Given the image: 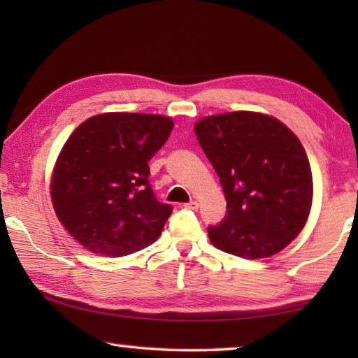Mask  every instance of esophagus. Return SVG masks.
<instances>
[{"instance_id":"obj_1","label":"esophagus","mask_w":358,"mask_h":358,"mask_svg":"<svg viewBox=\"0 0 358 358\" xmlns=\"http://www.w3.org/2000/svg\"><path fill=\"white\" fill-rule=\"evenodd\" d=\"M185 207L189 208V210H197V208H199V203H197L196 201H191V202L185 203Z\"/></svg>"}]
</instances>
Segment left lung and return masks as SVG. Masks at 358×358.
<instances>
[{
  "label": "left lung",
  "instance_id": "8db88e82",
  "mask_svg": "<svg viewBox=\"0 0 358 358\" xmlns=\"http://www.w3.org/2000/svg\"><path fill=\"white\" fill-rule=\"evenodd\" d=\"M194 132L227 201L224 221L208 227L213 246L252 260L284 250L313 203L311 167L299 137L271 115L250 110L210 115Z\"/></svg>",
  "mask_w": 358,
  "mask_h": 358
}]
</instances>
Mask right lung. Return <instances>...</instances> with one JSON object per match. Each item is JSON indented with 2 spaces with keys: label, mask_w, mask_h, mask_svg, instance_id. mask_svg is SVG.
Segmentation results:
<instances>
[{
  "label": "right lung",
  "mask_w": 358,
  "mask_h": 358,
  "mask_svg": "<svg viewBox=\"0 0 358 358\" xmlns=\"http://www.w3.org/2000/svg\"><path fill=\"white\" fill-rule=\"evenodd\" d=\"M172 129L164 115L106 112L69 136L53 166L50 197L85 250L121 257L159 238L172 207L155 199L148 161Z\"/></svg>",
  "instance_id": "obj_1"
}]
</instances>
